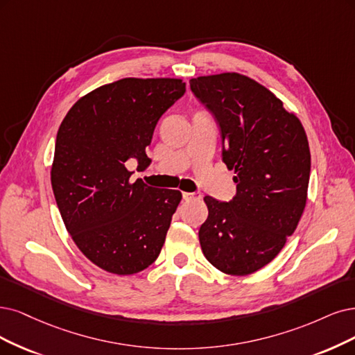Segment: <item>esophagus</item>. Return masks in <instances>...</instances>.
Segmentation results:
<instances>
[{"label":"esophagus","instance_id":"1","mask_svg":"<svg viewBox=\"0 0 355 355\" xmlns=\"http://www.w3.org/2000/svg\"><path fill=\"white\" fill-rule=\"evenodd\" d=\"M182 199H184L186 202H190V200H200V199H202V193H199V191H194V193L184 191V193H182Z\"/></svg>","mask_w":355,"mask_h":355}]
</instances>
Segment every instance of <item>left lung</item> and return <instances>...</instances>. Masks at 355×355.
Masks as SVG:
<instances>
[{
	"label": "left lung",
	"instance_id": "obj_1",
	"mask_svg": "<svg viewBox=\"0 0 355 355\" xmlns=\"http://www.w3.org/2000/svg\"><path fill=\"white\" fill-rule=\"evenodd\" d=\"M191 92L220 128L222 161L237 194L206 196L199 230L205 257L227 275L253 273L272 261L304 212L310 149L303 124L269 89L240 73L200 76Z\"/></svg>",
	"mask_w": 355,
	"mask_h": 355
}]
</instances>
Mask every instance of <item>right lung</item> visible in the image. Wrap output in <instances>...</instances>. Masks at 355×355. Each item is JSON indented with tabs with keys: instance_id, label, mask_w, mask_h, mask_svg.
Here are the masks:
<instances>
[{
	"instance_id": "obj_1",
	"label": "right lung",
	"mask_w": 355,
	"mask_h": 355,
	"mask_svg": "<svg viewBox=\"0 0 355 355\" xmlns=\"http://www.w3.org/2000/svg\"><path fill=\"white\" fill-rule=\"evenodd\" d=\"M186 92L181 78L127 77L78 99L58 128L51 184L64 225L94 265L133 275L161 253L182 194L130 181L162 114Z\"/></svg>"
}]
</instances>
